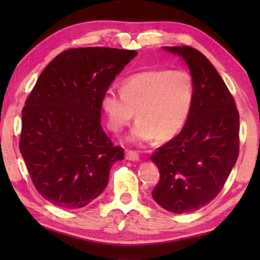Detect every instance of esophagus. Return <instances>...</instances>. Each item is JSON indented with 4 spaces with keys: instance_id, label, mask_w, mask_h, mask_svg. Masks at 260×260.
Instances as JSON below:
<instances>
[{
    "instance_id": "esophagus-1",
    "label": "esophagus",
    "mask_w": 260,
    "mask_h": 260,
    "mask_svg": "<svg viewBox=\"0 0 260 260\" xmlns=\"http://www.w3.org/2000/svg\"><path fill=\"white\" fill-rule=\"evenodd\" d=\"M126 159H128V161H139L140 156L135 151H127Z\"/></svg>"
}]
</instances>
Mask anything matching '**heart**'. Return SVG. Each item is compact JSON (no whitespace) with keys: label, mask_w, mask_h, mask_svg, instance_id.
I'll list each match as a JSON object with an SVG mask.
<instances>
[{"label":"heart","mask_w":260,"mask_h":260,"mask_svg":"<svg viewBox=\"0 0 260 260\" xmlns=\"http://www.w3.org/2000/svg\"><path fill=\"white\" fill-rule=\"evenodd\" d=\"M196 99V84L184 69H151L127 77L120 90H105L101 108L108 128L119 133L132 118H139L128 141L143 144L158 136L173 139L189 119Z\"/></svg>","instance_id":"heart-1"}]
</instances>
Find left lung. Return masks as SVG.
I'll return each instance as SVG.
<instances>
[{
    "label": "left lung",
    "instance_id": "8db88e82",
    "mask_svg": "<svg viewBox=\"0 0 260 260\" xmlns=\"http://www.w3.org/2000/svg\"><path fill=\"white\" fill-rule=\"evenodd\" d=\"M186 62L196 84L189 119L151 156L159 170L152 197L174 213L207 206L221 191L239 155V113L218 71L197 49L163 47Z\"/></svg>",
    "mask_w": 260,
    "mask_h": 260
}]
</instances>
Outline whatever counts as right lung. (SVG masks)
<instances>
[{
	"label": "right lung",
	"instance_id": "obj_1",
	"mask_svg": "<svg viewBox=\"0 0 260 260\" xmlns=\"http://www.w3.org/2000/svg\"><path fill=\"white\" fill-rule=\"evenodd\" d=\"M134 50L68 49L39 77L22 109L20 152L37 191L54 206L78 209L101 194L124 158L101 125V98Z\"/></svg>",
	"mask_w": 260,
	"mask_h": 260
}]
</instances>
